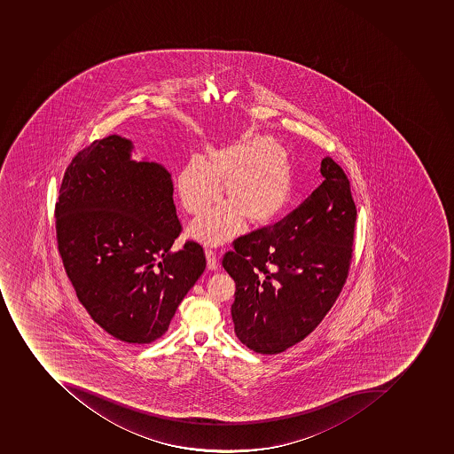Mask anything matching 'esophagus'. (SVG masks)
<instances>
[{"instance_id": "esophagus-1", "label": "esophagus", "mask_w": 454, "mask_h": 454, "mask_svg": "<svg viewBox=\"0 0 454 454\" xmlns=\"http://www.w3.org/2000/svg\"><path fill=\"white\" fill-rule=\"evenodd\" d=\"M206 257H207V267H208V270H217L218 267V260L215 253L211 250V248H207L206 250Z\"/></svg>"}]
</instances>
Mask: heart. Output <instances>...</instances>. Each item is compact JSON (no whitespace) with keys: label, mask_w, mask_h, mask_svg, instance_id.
<instances>
[{"label":"heart","mask_w":454,"mask_h":454,"mask_svg":"<svg viewBox=\"0 0 454 454\" xmlns=\"http://www.w3.org/2000/svg\"><path fill=\"white\" fill-rule=\"evenodd\" d=\"M191 225V234L211 246L227 243L240 230L264 229L289 210L296 187L294 160L283 146L266 135H248L229 145L213 148L204 160L194 158L176 176L179 200L191 215L206 213Z\"/></svg>","instance_id":"1"}]
</instances>
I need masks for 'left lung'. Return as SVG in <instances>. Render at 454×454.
Wrapping results in <instances>:
<instances>
[{"instance_id":"left-lung-1","label":"left lung","mask_w":454,"mask_h":454,"mask_svg":"<svg viewBox=\"0 0 454 454\" xmlns=\"http://www.w3.org/2000/svg\"><path fill=\"white\" fill-rule=\"evenodd\" d=\"M320 174L324 183L282 222L239 237L223 257L236 282L234 332L257 354L305 340L347 282L356 222L351 183L329 157Z\"/></svg>"}]
</instances>
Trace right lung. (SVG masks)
Instances as JSON below:
<instances>
[{
    "label": "right lung",
    "mask_w": 454,
    "mask_h": 454,
    "mask_svg": "<svg viewBox=\"0 0 454 454\" xmlns=\"http://www.w3.org/2000/svg\"><path fill=\"white\" fill-rule=\"evenodd\" d=\"M132 144L103 137L73 158L56 202V236L77 299L100 328L128 343L164 335L176 308L206 269L188 240L171 252L183 225L171 176L130 160Z\"/></svg>",
    "instance_id": "right-lung-1"
}]
</instances>
